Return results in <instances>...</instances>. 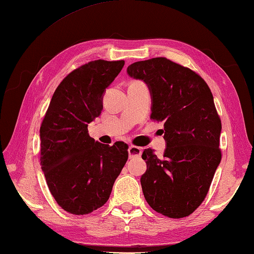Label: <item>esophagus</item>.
<instances>
[{"label":"esophagus","instance_id":"esophagus-1","mask_svg":"<svg viewBox=\"0 0 254 254\" xmlns=\"http://www.w3.org/2000/svg\"><path fill=\"white\" fill-rule=\"evenodd\" d=\"M142 152H143V150H142L141 147L134 146V145L128 146V156H130V158L139 157V156L142 155Z\"/></svg>","mask_w":254,"mask_h":254}]
</instances>
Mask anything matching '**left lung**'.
Here are the masks:
<instances>
[{
  "label": "left lung",
  "instance_id": "left-lung-1",
  "mask_svg": "<svg viewBox=\"0 0 254 254\" xmlns=\"http://www.w3.org/2000/svg\"><path fill=\"white\" fill-rule=\"evenodd\" d=\"M127 74L148 85L150 119L164 122L167 143L160 157L152 148L143 152L145 199L164 216L187 217L206 197L222 159V121L212 91L197 73L163 57L133 63Z\"/></svg>",
  "mask_w": 254,
  "mask_h": 254
}]
</instances>
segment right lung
<instances>
[{
    "label": "right lung",
    "mask_w": 254,
    "mask_h": 254,
    "mask_svg": "<svg viewBox=\"0 0 254 254\" xmlns=\"http://www.w3.org/2000/svg\"><path fill=\"white\" fill-rule=\"evenodd\" d=\"M123 65V60H95L75 68L59 84L41 122V169L52 196L67 213L85 215L101 207L127 160L126 143L95 142L87 130Z\"/></svg>",
    "instance_id": "1"
}]
</instances>
